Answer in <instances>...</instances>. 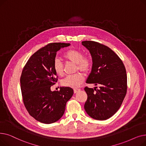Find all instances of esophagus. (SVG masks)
<instances>
[{
  "instance_id": "34e87169",
  "label": "esophagus",
  "mask_w": 146,
  "mask_h": 146,
  "mask_svg": "<svg viewBox=\"0 0 146 146\" xmlns=\"http://www.w3.org/2000/svg\"><path fill=\"white\" fill-rule=\"evenodd\" d=\"M80 90V89H74V94H76V93H77L78 92H79Z\"/></svg>"
}]
</instances>
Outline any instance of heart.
Here are the masks:
<instances>
[{
  "label": "heart",
  "instance_id": "1",
  "mask_svg": "<svg viewBox=\"0 0 146 146\" xmlns=\"http://www.w3.org/2000/svg\"><path fill=\"white\" fill-rule=\"evenodd\" d=\"M64 57L77 65V69L83 72H88L92 67V60L88 56H83V52L78 50H70L66 52ZM53 68L56 73L59 76L63 74V66L60 60L56 58L54 61ZM84 80V76L81 73L67 76L63 80L62 85L65 86L76 88L80 86Z\"/></svg>",
  "mask_w": 146,
  "mask_h": 146
}]
</instances>
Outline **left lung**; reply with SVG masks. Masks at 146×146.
Returning <instances> with one entry per match:
<instances>
[{
    "label": "left lung",
    "instance_id": "obj_1",
    "mask_svg": "<svg viewBox=\"0 0 146 146\" xmlns=\"http://www.w3.org/2000/svg\"><path fill=\"white\" fill-rule=\"evenodd\" d=\"M89 51L92 66L86 83L100 85L99 89L85 88L88 99L84 108L95 119L106 120L115 113L124 101L127 78L122 60L111 48L97 42L82 41Z\"/></svg>",
    "mask_w": 146,
    "mask_h": 146
}]
</instances>
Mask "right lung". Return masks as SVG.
Here are the masks:
<instances>
[{"mask_svg":"<svg viewBox=\"0 0 146 146\" xmlns=\"http://www.w3.org/2000/svg\"><path fill=\"white\" fill-rule=\"evenodd\" d=\"M70 45H47L29 58L22 70L20 82L23 101L30 115L42 123L48 124L59 120L73 95V89L69 87H60V91L51 90L57 81L53 68L57 52Z\"/></svg>","mask_w":146,"mask_h":146,"instance_id":"obj_1","label":"right lung"}]
</instances>
